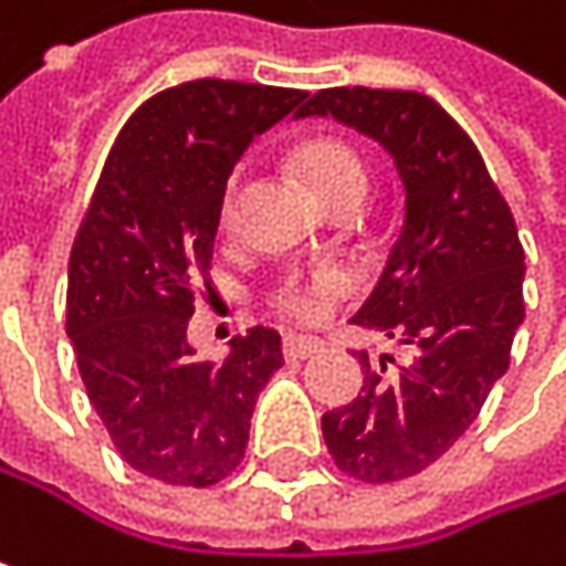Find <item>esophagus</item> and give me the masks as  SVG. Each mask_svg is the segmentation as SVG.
Returning a JSON list of instances; mask_svg holds the SVG:
<instances>
[{
	"mask_svg": "<svg viewBox=\"0 0 566 566\" xmlns=\"http://www.w3.org/2000/svg\"><path fill=\"white\" fill-rule=\"evenodd\" d=\"M317 350H321V340H314V337H294V334H287L282 340V354L287 360H307Z\"/></svg>",
	"mask_w": 566,
	"mask_h": 566,
	"instance_id": "34e87169",
	"label": "esophagus"
}]
</instances>
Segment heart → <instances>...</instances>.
<instances>
[{
	"label": "heart",
	"instance_id": "b5f03b06",
	"mask_svg": "<svg viewBox=\"0 0 566 566\" xmlns=\"http://www.w3.org/2000/svg\"><path fill=\"white\" fill-rule=\"evenodd\" d=\"M294 164L317 192V199L331 209L344 199H364L367 192V164L364 157L340 137H311L294 150ZM242 176L232 172L222 196H219V226H235ZM344 291V275L337 269H314V272H287L269 284L265 304L272 314L291 324H317L327 314V304Z\"/></svg>",
	"mask_w": 566,
	"mask_h": 566
}]
</instances>
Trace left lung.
Here are the masks:
<instances>
[{
    "instance_id": "8db88e82",
    "label": "left lung",
    "mask_w": 566,
    "mask_h": 566,
    "mask_svg": "<svg viewBox=\"0 0 566 566\" xmlns=\"http://www.w3.org/2000/svg\"><path fill=\"white\" fill-rule=\"evenodd\" d=\"M311 114L380 140L406 186L399 242L354 324L406 344L412 360L357 354L360 394L321 419L334 465L387 485L446 455L505 377L524 321V249L479 147L432 97L327 87L297 111Z\"/></svg>"
}]
</instances>
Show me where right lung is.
<instances>
[{
	"label": "right lung",
	"instance_id": "right-lung-1",
	"mask_svg": "<svg viewBox=\"0 0 566 566\" xmlns=\"http://www.w3.org/2000/svg\"><path fill=\"white\" fill-rule=\"evenodd\" d=\"M307 94L199 77L147 97L94 186L67 262L64 331L91 406L120 459L167 485L209 489L245 459L249 422L282 337L252 327L232 354L196 360L186 340L209 287L219 196L255 134Z\"/></svg>",
	"mask_w": 566,
	"mask_h": 566
}]
</instances>
